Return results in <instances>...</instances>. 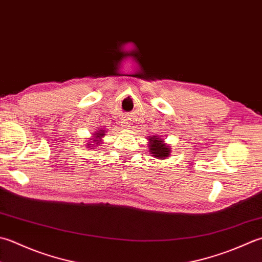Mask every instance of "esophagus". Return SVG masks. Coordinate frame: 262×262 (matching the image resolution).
Masks as SVG:
<instances>
[{
	"label": "esophagus",
	"mask_w": 262,
	"mask_h": 262,
	"mask_svg": "<svg viewBox=\"0 0 262 262\" xmlns=\"http://www.w3.org/2000/svg\"><path fill=\"white\" fill-rule=\"evenodd\" d=\"M129 127H130L129 121H128V120L122 121V128H125V129H129Z\"/></svg>",
	"instance_id": "esophagus-1"
}]
</instances>
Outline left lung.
<instances>
[{"label":"left lung","mask_w":262,"mask_h":262,"mask_svg":"<svg viewBox=\"0 0 262 262\" xmlns=\"http://www.w3.org/2000/svg\"><path fill=\"white\" fill-rule=\"evenodd\" d=\"M148 152L156 159L165 160L171 153V147L165 142L160 136H148L147 137Z\"/></svg>","instance_id":"obj_1"}]
</instances>
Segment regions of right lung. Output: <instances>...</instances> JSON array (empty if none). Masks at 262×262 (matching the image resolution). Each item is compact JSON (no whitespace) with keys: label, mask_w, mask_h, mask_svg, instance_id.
<instances>
[{"label":"right lung","mask_w":262,"mask_h":262,"mask_svg":"<svg viewBox=\"0 0 262 262\" xmlns=\"http://www.w3.org/2000/svg\"><path fill=\"white\" fill-rule=\"evenodd\" d=\"M104 135H105V130L96 129V132H94L93 136H92V140H90L89 142L86 143L87 147L94 148V150H95V148L102 143V137H103Z\"/></svg>","instance_id":"add662e5"}]
</instances>
